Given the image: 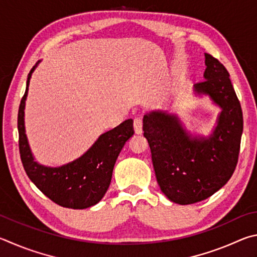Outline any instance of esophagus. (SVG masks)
Returning <instances> with one entry per match:
<instances>
[{
    "instance_id": "obj_1",
    "label": "esophagus",
    "mask_w": 257,
    "mask_h": 257,
    "mask_svg": "<svg viewBox=\"0 0 257 257\" xmlns=\"http://www.w3.org/2000/svg\"><path fill=\"white\" fill-rule=\"evenodd\" d=\"M134 131H136L137 134H142V118L140 117H137L134 119Z\"/></svg>"
}]
</instances>
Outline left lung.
Returning a JSON list of instances; mask_svg holds the SVG:
<instances>
[{
  "label": "left lung",
  "instance_id": "8db88e82",
  "mask_svg": "<svg viewBox=\"0 0 257 257\" xmlns=\"http://www.w3.org/2000/svg\"><path fill=\"white\" fill-rule=\"evenodd\" d=\"M204 56V81L193 89L221 109L209 137L193 136L176 114L152 110L143 116L157 182L170 201L181 205L203 201L226 185L240 149V102L226 67L210 54Z\"/></svg>",
  "mask_w": 257,
  "mask_h": 257
}]
</instances>
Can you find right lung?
<instances>
[{"label":"right lung","mask_w":257,"mask_h":257,"mask_svg":"<svg viewBox=\"0 0 257 257\" xmlns=\"http://www.w3.org/2000/svg\"><path fill=\"white\" fill-rule=\"evenodd\" d=\"M40 61L31 69L18 112L19 150L27 175L39 191L56 204L69 209H87L97 204L109 187L112 169L120 150L133 137V119H126L106 133L79 157L60 167H48L35 160L25 127V107L31 74Z\"/></svg>","instance_id":"1"}]
</instances>
